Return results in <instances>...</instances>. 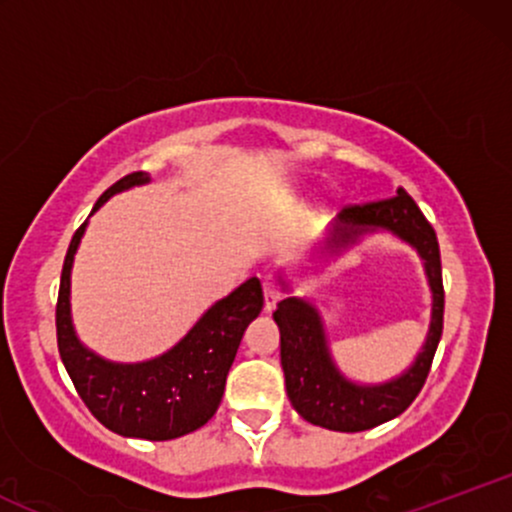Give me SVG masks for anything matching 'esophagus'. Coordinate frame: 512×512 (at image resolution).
Masks as SVG:
<instances>
[{"label": "esophagus", "mask_w": 512, "mask_h": 512, "mask_svg": "<svg viewBox=\"0 0 512 512\" xmlns=\"http://www.w3.org/2000/svg\"><path fill=\"white\" fill-rule=\"evenodd\" d=\"M262 291H264V313H272V310L276 308V303L281 301V291L276 289L272 281H264Z\"/></svg>", "instance_id": "obj_1"}]
</instances>
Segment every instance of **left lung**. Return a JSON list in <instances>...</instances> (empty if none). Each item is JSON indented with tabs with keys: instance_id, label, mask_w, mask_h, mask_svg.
Here are the masks:
<instances>
[{
	"instance_id": "obj_1",
	"label": "left lung",
	"mask_w": 512,
	"mask_h": 512,
	"mask_svg": "<svg viewBox=\"0 0 512 512\" xmlns=\"http://www.w3.org/2000/svg\"><path fill=\"white\" fill-rule=\"evenodd\" d=\"M375 233H390L409 245L424 262V274L431 289V322L419 354L395 378L383 383H358L344 375L334 361L327 325L320 308L310 298L293 296L289 276H276L289 296L274 310V322L281 332V368L286 378V395L293 409L308 424L330 431L358 433L395 419L414 402L424 387L440 334H443V269H440L438 238L416 202L399 187L397 195L383 202L346 207L339 211L327 238L315 250L322 264L337 260L344 252L363 243Z\"/></svg>"
}]
</instances>
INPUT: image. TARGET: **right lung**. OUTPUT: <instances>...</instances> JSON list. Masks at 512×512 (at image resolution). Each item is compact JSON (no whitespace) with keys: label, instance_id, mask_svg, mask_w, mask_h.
<instances>
[{"label":"right lung","instance_id":"obj_1","mask_svg":"<svg viewBox=\"0 0 512 512\" xmlns=\"http://www.w3.org/2000/svg\"><path fill=\"white\" fill-rule=\"evenodd\" d=\"M149 173H132L103 192L91 214L110 197L149 185ZM88 221L74 233L64 257L57 298V346L69 378L105 428L125 438L173 440L202 428L219 409L226 375L240 339L262 310L257 276L204 310L178 344L154 358L120 363L81 342L72 320V267Z\"/></svg>","mask_w":512,"mask_h":512}]
</instances>
